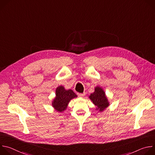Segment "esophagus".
I'll use <instances>...</instances> for the list:
<instances>
[{"mask_svg": "<svg viewBox=\"0 0 155 155\" xmlns=\"http://www.w3.org/2000/svg\"><path fill=\"white\" fill-rule=\"evenodd\" d=\"M77 95L79 97H83L85 95V93H77Z\"/></svg>", "mask_w": 155, "mask_h": 155, "instance_id": "obj_1", "label": "esophagus"}]
</instances>
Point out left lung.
Returning <instances> with one entry per match:
<instances>
[{
    "instance_id": "1",
    "label": "left lung",
    "mask_w": 155,
    "mask_h": 155,
    "mask_svg": "<svg viewBox=\"0 0 155 155\" xmlns=\"http://www.w3.org/2000/svg\"><path fill=\"white\" fill-rule=\"evenodd\" d=\"M89 97L97 107L96 110H98L99 112H103L109 105V102L104 91L99 86L95 87L94 92L91 94Z\"/></svg>"
}]
</instances>
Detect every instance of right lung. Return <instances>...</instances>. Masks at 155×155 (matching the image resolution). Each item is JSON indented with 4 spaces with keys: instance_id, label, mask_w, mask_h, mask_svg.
<instances>
[{
    "instance_id": "add662e5",
    "label": "right lung",
    "mask_w": 155,
    "mask_h": 155,
    "mask_svg": "<svg viewBox=\"0 0 155 155\" xmlns=\"http://www.w3.org/2000/svg\"><path fill=\"white\" fill-rule=\"evenodd\" d=\"M77 97L72 90H65L64 86H59L56 90V97L52 102V106L58 112H62L67 108L70 101Z\"/></svg>"
}]
</instances>
